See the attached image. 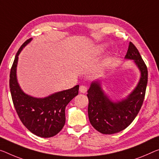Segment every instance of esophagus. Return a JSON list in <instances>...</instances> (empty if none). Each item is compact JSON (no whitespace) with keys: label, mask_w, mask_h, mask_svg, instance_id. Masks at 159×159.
Returning a JSON list of instances; mask_svg holds the SVG:
<instances>
[{"label":"esophagus","mask_w":159,"mask_h":159,"mask_svg":"<svg viewBox=\"0 0 159 159\" xmlns=\"http://www.w3.org/2000/svg\"><path fill=\"white\" fill-rule=\"evenodd\" d=\"M87 90V87L84 86V85H81V86L80 87V92H81V93H86Z\"/></svg>","instance_id":"obj_1"}]
</instances>
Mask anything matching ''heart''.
Returning <instances> with one entry per match:
<instances>
[{
    "instance_id": "obj_1",
    "label": "heart",
    "mask_w": 159,
    "mask_h": 159,
    "mask_svg": "<svg viewBox=\"0 0 159 159\" xmlns=\"http://www.w3.org/2000/svg\"><path fill=\"white\" fill-rule=\"evenodd\" d=\"M101 48V49H102V47H101V48Z\"/></svg>"
}]
</instances>
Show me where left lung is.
<instances>
[{"label": "left lung", "instance_id": "left-lung-1", "mask_svg": "<svg viewBox=\"0 0 159 159\" xmlns=\"http://www.w3.org/2000/svg\"><path fill=\"white\" fill-rule=\"evenodd\" d=\"M125 59L134 60L141 72L135 89L125 99L112 101L104 93L99 80L92 82L87 91L89 121L102 134H112L125 129L137 116L143 104L148 82L147 67L131 42L129 43Z\"/></svg>", "mask_w": 159, "mask_h": 159}]
</instances>
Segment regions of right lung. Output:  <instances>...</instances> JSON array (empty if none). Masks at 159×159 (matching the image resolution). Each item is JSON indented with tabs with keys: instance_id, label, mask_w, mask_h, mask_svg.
<instances>
[{
	"instance_id": "obj_1",
	"label": "right lung",
	"mask_w": 159,
	"mask_h": 159,
	"mask_svg": "<svg viewBox=\"0 0 159 159\" xmlns=\"http://www.w3.org/2000/svg\"><path fill=\"white\" fill-rule=\"evenodd\" d=\"M32 38L26 40L16 53L10 72V90L17 114L24 126L35 135L43 138L55 136L65 124V107L79 92V85L55 92L44 98L25 94L17 80L18 55Z\"/></svg>"
}]
</instances>
